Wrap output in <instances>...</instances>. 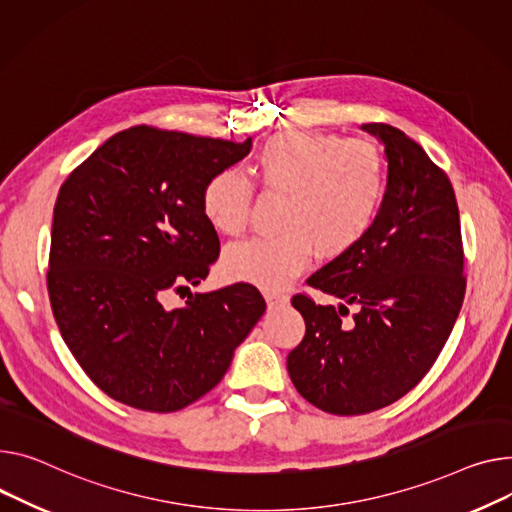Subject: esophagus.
<instances>
[{
	"label": "esophagus",
	"mask_w": 512,
	"mask_h": 512,
	"mask_svg": "<svg viewBox=\"0 0 512 512\" xmlns=\"http://www.w3.org/2000/svg\"><path fill=\"white\" fill-rule=\"evenodd\" d=\"M265 300L269 309H278V306H284L288 302V294L284 292H265Z\"/></svg>",
	"instance_id": "obj_1"
}]
</instances>
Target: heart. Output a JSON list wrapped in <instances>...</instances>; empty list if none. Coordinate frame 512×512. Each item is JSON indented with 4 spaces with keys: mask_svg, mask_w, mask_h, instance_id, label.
<instances>
[{
    "mask_svg": "<svg viewBox=\"0 0 512 512\" xmlns=\"http://www.w3.org/2000/svg\"><path fill=\"white\" fill-rule=\"evenodd\" d=\"M255 179L265 193L286 195L280 236L234 245L222 259L230 280L280 290L309 267L319 251L335 259L356 249L377 224L387 193V162L377 144L323 131H288L269 138L255 156ZM255 187L220 170L201 193L210 224L241 236L251 222Z\"/></svg>",
    "mask_w": 512,
    "mask_h": 512,
    "instance_id": "obj_1",
    "label": "heart"
}]
</instances>
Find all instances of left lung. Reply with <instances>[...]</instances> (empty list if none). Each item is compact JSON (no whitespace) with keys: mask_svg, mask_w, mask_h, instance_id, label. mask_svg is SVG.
I'll use <instances>...</instances> for the list:
<instances>
[{"mask_svg":"<svg viewBox=\"0 0 512 512\" xmlns=\"http://www.w3.org/2000/svg\"><path fill=\"white\" fill-rule=\"evenodd\" d=\"M364 129L379 135L389 160L377 224L356 249L306 280L342 304L292 296L306 333L288 354V374L306 401L333 416L370 414L410 393L445 348L465 296L459 210L447 173L401 129Z\"/></svg>","mask_w":512,"mask_h":512,"instance_id":"1","label":"left lung"}]
</instances>
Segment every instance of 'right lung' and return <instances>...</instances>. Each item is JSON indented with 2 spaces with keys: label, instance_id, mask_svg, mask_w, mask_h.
<instances>
[{
  "label": "right lung",
  "instance_id": "1",
  "mask_svg": "<svg viewBox=\"0 0 512 512\" xmlns=\"http://www.w3.org/2000/svg\"><path fill=\"white\" fill-rule=\"evenodd\" d=\"M251 140L135 125L115 133L59 189L47 290L63 342L90 381L135 410L179 412L214 389L265 313L251 284L164 298L210 274L220 255L203 214L206 183Z\"/></svg>",
  "mask_w": 512,
  "mask_h": 512
}]
</instances>
